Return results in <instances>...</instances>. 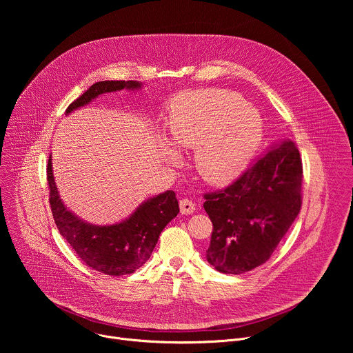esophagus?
I'll return each instance as SVG.
<instances>
[{
    "label": "esophagus",
    "mask_w": 353,
    "mask_h": 353,
    "mask_svg": "<svg viewBox=\"0 0 353 353\" xmlns=\"http://www.w3.org/2000/svg\"><path fill=\"white\" fill-rule=\"evenodd\" d=\"M180 211L183 215H191L195 211V203L188 198L180 199Z\"/></svg>",
    "instance_id": "esophagus-1"
}]
</instances>
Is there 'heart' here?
I'll list each match as a JSON object with an SVG mask.
<instances>
[{
  "label": "heart",
  "instance_id": "heart-1",
  "mask_svg": "<svg viewBox=\"0 0 353 353\" xmlns=\"http://www.w3.org/2000/svg\"><path fill=\"white\" fill-rule=\"evenodd\" d=\"M170 131L177 146L195 149V169L212 185L233 181L256 155L263 139L259 112L225 89L179 94L170 106ZM176 159L174 149H169Z\"/></svg>",
  "mask_w": 353,
  "mask_h": 353
}]
</instances>
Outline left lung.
I'll list each match as a JSON object with an SVG mask.
<instances>
[{
  "instance_id": "obj_1",
  "label": "left lung",
  "mask_w": 353,
  "mask_h": 353,
  "mask_svg": "<svg viewBox=\"0 0 353 353\" xmlns=\"http://www.w3.org/2000/svg\"><path fill=\"white\" fill-rule=\"evenodd\" d=\"M303 165L296 143L282 139L228 187L205 192L212 222L207 260L223 274L267 263L301 207Z\"/></svg>"
}]
</instances>
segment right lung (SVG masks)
<instances>
[{
	"mask_svg": "<svg viewBox=\"0 0 353 353\" xmlns=\"http://www.w3.org/2000/svg\"><path fill=\"white\" fill-rule=\"evenodd\" d=\"M124 88L135 89V81H103L93 83L67 108L70 113L88 105L96 96ZM50 207L60 234L77 256L92 270L112 276L132 274L152 254L165 226L179 214L176 192L169 190L148 199L127 221L112 226H93L72 215L61 203L53 179L52 159L47 163Z\"/></svg>",
	"mask_w": 353,
	"mask_h": 353,
	"instance_id": "obj_1",
	"label": "right lung"
}]
</instances>
